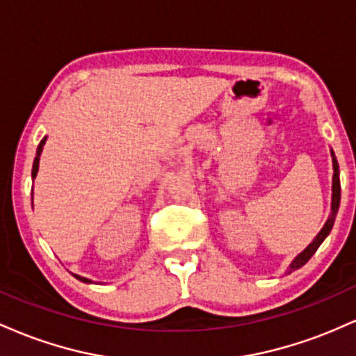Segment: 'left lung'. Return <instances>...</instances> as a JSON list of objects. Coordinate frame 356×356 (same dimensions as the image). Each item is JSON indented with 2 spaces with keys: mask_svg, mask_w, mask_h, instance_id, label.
<instances>
[{
  "mask_svg": "<svg viewBox=\"0 0 356 356\" xmlns=\"http://www.w3.org/2000/svg\"><path fill=\"white\" fill-rule=\"evenodd\" d=\"M332 157H333V186H332V214H330L328 220L325 222V226H323V229L318 232L316 238L313 239V243L309 244L308 248L305 249L303 252H300L295 259H293V263L289 264V269L286 273H293L296 271V269H300L301 266H305L306 263L309 261V257H312L314 252H316V249L321 246L323 241L326 239V236L330 234V231H332L333 224H334V218H337V212H338V207H340V199H341V186H340V169H338V162H337V157H334L333 150H332Z\"/></svg>",
  "mask_w": 356,
  "mask_h": 356,
  "instance_id": "obj_1",
  "label": "left lung"
}]
</instances>
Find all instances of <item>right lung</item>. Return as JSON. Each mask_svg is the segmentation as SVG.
<instances>
[{"label":"right lung","mask_w":356,"mask_h":356,"mask_svg":"<svg viewBox=\"0 0 356 356\" xmlns=\"http://www.w3.org/2000/svg\"><path fill=\"white\" fill-rule=\"evenodd\" d=\"M44 142H47V137H43L42 138V142H40V145H38V149H36V157H35V161H33V169H31V177H36V172H38V165H40V155H42V150H43V145H44ZM76 277V280H80V281H83V283H92V281L88 280V277H83V276H79V275H73Z\"/></svg>","instance_id":"obj_1"}]
</instances>
